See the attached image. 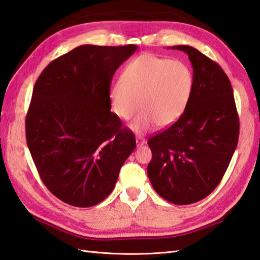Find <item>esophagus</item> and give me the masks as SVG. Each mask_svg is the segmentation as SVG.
Instances as JSON below:
<instances>
[{
    "label": "esophagus",
    "instance_id": "obj_1",
    "mask_svg": "<svg viewBox=\"0 0 260 260\" xmlns=\"http://www.w3.org/2000/svg\"><path fill=\"white\" fill-rule=\"evenodd\" d=\"M145 143H146V141H145L144 137H142V136H136V144H137V146H142V145H144Z\"/></svg>",
    "mask_w": 260,
    "mask_h": 260
}]
</instances>
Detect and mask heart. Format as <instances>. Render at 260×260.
<instances>
[{"mask_svg":"<svg viewBox=\"0 0 260 260\" xmlns=\"http://www.w3.org/2000/svg\"><path fill=\"white\" fill-rule=\"evenodd\" d=\"M194 87V77L188 66L146 53L133 58L125 66L111 89V104L116 115L131 118L142 110L129 126L136 133L146 132L157 123L167 127L182 117Z\"/></svg>","mask_w":260,"mask_h":260,"instance_id":"heart-1","label":"heart"}]
</instances>
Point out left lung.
I'll return each instance as SVG.
<instances>
[{"label": "left lung", "instance_id": "1", "mask_svg": "<svg viewBox=\"0 0 260 260\" xmlns=\"http://www.w3.org/2000/svg\"><path fill=\"white\" fill-rule=\"evenodd\" d=\"M188 55L194 87L176 123L152 136L148 178L170 203L202 201L224 177L239 137V117L231 81L220 66L188 45L173 46Z\"/></svg>", "mask_w": 260, "mask_h": 260}]
</instances>
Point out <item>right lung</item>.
Instances as JSON below:
<instances>
[{"label":"right lung","instance_id":"1","mask_svg":"<svg viewBox=\"0 0 260 260\" xmlns=\"http://www.w3.org/2000/svg\"><path fill=\"white\" fill-rule=\"evenodd\" d=\"M136 45H82L54 59L36 81L25 119L26 142L42 182L75 207L104 201L136 147L111 112V83Z\"/></svg>","mask_w":260,"mask_h":260}]
</instances>
